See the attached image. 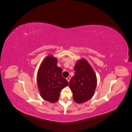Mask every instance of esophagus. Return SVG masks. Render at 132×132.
<instances>
[{"label": "esophagus", "mask_w": 132, "mask_h": 132, "mask_svg": "<svg viewBox=\"0 0 132 132\" xmlns=\"http://www.w3.org/2000/svg\"><path fill=\"white\" fill-rule=\"evenodd\" d=\"M67 81L69 82V81H70V77H68V78H67Z\"/></svg>", "instance_id": "esophagus-1"}]
</instances>
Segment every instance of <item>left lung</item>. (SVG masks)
I'll return each instance as SVG.
<instances>
[{"label": "left lung", "instance_id": "8db88e82", "mask_svg": "<svg viewBox=\"0 0 132 132\" xmlns=\"http://www.w3.org/2000/svg\"><path fill=\"white\" fill-rule=\"evenodd\" d=\"M74 69V75L70 79L69 87L73 93L74 101L84 103L94 94L97 85L96 75L85 59L78 61Z\"/></svg>", "mask_w": 132, "mask_h": 132}]
</instances>
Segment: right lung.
I'll list each match as a JSON object with an SVG mask.
<instances>
[{"instance_id": "obj_1", "label": "right lung", "mask_w": 132, "mask_h": 132, "mask_svg": "<svg viewBox=\"0 0 132 132\" xmlns=\"http://www.w3.org/2000/svg\"><path fill=\"white\" fill-rule=\"evenodd\" d=\"M57 59L52 55H48L37 72V82L41 96L51 103L58 100L61 90L68 85L62 77V69L57 66Z\"/></svg>"}]
</instances>
